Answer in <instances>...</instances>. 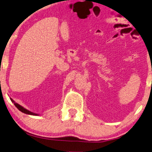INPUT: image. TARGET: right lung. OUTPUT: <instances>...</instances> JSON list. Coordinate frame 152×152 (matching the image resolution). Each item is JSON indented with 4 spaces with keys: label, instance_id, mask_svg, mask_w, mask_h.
Wrapping results in <instances>:
<instances>
[{
    "label": "right lung",
    "instance_id": "1",
    "mask_svg": "<svg viewBox=\"0 0 152 152\" xmlns=\"http://www.w3.org/2000/svg\"><path fill=\"white\" fill-rule=\"evenodd\" d=\"M10 99H11V101L12 102V103H14V105H15V107H16L17 108H18V109L19 110L21 111V112L24 113V114H29V115H39V114H36V113H34V112H30V111H29V110H28L27 109H26V108H24L23 107L21 106V105H20V104H18V103H17L16 102H14L13 99L10 98Z\"/></svg>",
    "mask_w": 152,
    "mask_h": 152
}]
</instances>
